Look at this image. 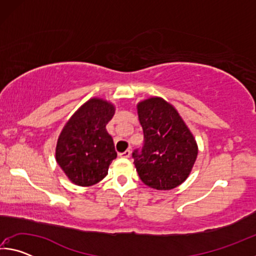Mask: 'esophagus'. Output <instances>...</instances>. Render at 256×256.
<instances>
[{"label": "esophagus", "instance_id": "obj_1", "mask_svg": "<svg viewBox=\"0 0 256 256\" xmlns=\"http://www.w3.org/2000/svg\"><path fill=\"white\" fill-rule=\"evenodd\" d=\"M120 157H123V158H128L130 156H131V150H126V151H124V152L120 154Z\"/></svg>", "mask_w": 256, "mask_h": 256}]
</instances>
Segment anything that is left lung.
Masks as SVG:
<instances>
[{
  "mask_svg": "<svg viewBox=\"0 0 256 256\" xmlns=\"http://www.w3.org/2000/svg\"><path fill=\"white\" fill-rule=\"evenodd\" d=\"M144 146L132 152L141 180L156 190H172L188 178L198 156L196 141L178 112L162 98L138 105Z\"/></svg>",
  "mask_w": 256,
  "mask_h": 256,
  "instance_id": "left-lung-1",
  "label": "left lung"
}]
</instances>
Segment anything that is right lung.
<instances>
[{"label":"right lung","mask_w":256,"mask_h":256,"mask_svg":"<svg viewBox=\"0 0 256 256\" xmlns=\"http://www.w3.org/2000/svg\"><path fill=\"white\" fill-rule=\"evenodd\" d=\"M112 104L92 98L78 110L60 132L56 162L72 183L92 186L108 174L118 157L106 125L114 116Z\"/></svg>","instance_id":"add662e5"}]
</instances>
